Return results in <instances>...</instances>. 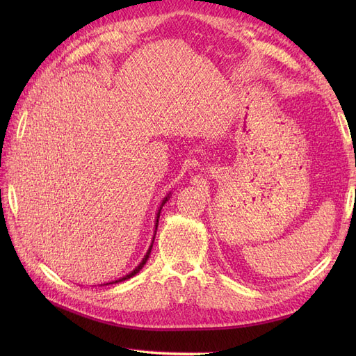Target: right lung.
I'll return each mask as SVG.
<instances>
[{"label": "right lung", "mask_w": 356, "mask_h": 356, "mask_svg": "<svg viewBox=\"0 0 356 356\" xmlns=\"http://www.w3.org/2000/svg\"><path fill=\"white\" fill-rule=\"evenodd\" d=\"M169 197H170V193L169 195L163 199V202H161V204H160V208H159V211H157V213H156V222H154V236H156V230H157V225H159V217H160V211H161V208H163V204L169 200ZM154 236H153V241H152V245H149V248H148V251H147V254L144 255V258H143V261L139 263L134 270L131 272V273H127V275H124L123 277H120V279H117V281H113V282H108V284H104V285H110V284H117V282H122V281H126V279H131L132 276H135L139 270H141V268L144 267V264L147 263V260H148V257H149V254H152V248H153V242H154Z\"/></svg>", "instance_id": "right-lung-1"}]
</instances>
